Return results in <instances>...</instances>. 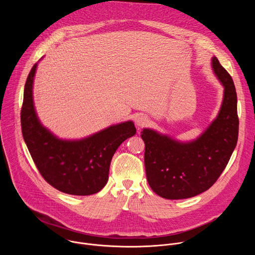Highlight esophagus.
I'll use <instances>...</instances> for the list:
<instances>
[{
  "mask_svg": "<svg viewBox=\"0 0 255 255\" xmlns=\"http://www.w3.org/2000/svg\"><path fill=\"white\" fill-rule=\"evenodd\" d=\"M148 122H149L148 118H147L146 116H144V115H138V116L136 117V119H135V123H136V125H137L138 128L145 127V126H146V125L148 124Z\"/></svg>",
  "mask_w": 255,
  "mask_h": 255,
  "instance_id": "1",
  "label": "esophagus"
}]
</instances>
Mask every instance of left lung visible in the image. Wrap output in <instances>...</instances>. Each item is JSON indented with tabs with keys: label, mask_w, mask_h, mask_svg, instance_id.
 I'll return each mask as SVG.
<instances>
[{
	"label": "left lung",
	"mask_w": 255,
	"mask_h": 255,
	"mask_svg": "<svg viewBox=\"0 0 255 255\" xmlns=\"http://www.w3.org/2000/svg\"><path fill=\"white\" fill-rule=\"evenodd\" d=\"M212 68L224 87V97L217 118L200 137L179 142L152 129L141 132L147 181L164 199H188L209 190L225 169L237 144L239 120L233 80L215 56Z\"/></svg>",
	"instance_id": "left-lung-1"
}]
</instances>
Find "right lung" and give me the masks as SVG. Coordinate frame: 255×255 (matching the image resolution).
<instances>
[{
    "label": "right lung",
    "mask_w": 255,
    "mask_h": 255,
    "mask_svg": "<svg viewBox=\"0 0 255 255\" xmlns=\"http://www.w3.org/2000/svg\"><path fill=\"white\" fill-rule=\"evenodd\" d=\"M37 63L31 68L24 88L21 127L36 167L56 190L75 196H90L107 184L112 157L127 138L135 135L132 121L112 125L81 140L57 138L39 121L33 102V82Z\"/></svg>",
    "instance_id": "obj_1"
}]
</instances>
